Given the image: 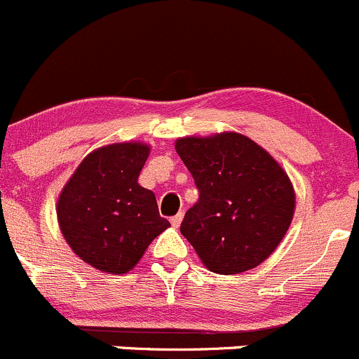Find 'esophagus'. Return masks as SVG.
Segmentation results:
<instances>
[{
  "label": "esophagus",
  "mask_w": 359,
  "mask_h": 359,
  "mask_svg": "<svg viewBox=\"0 0 359 359\" xmlns=\"http://www.w3.org/2000/svg\"><path fill=\"white\" fill-rule=\"evenodd\" d=\"M181 219H183V215H181V212H180V215L172 216V218H171V225L175 226V229H178V226L181 225Z\"/></svg>",
  "instance_id": "obj_1"
}]
</instances>
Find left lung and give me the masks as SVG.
<instances>
[{"label": "left lung", "mask_w": 359, "mask_h": 359, "mask_svg": "<svg viewBox=\"0 0 359 359\" xmlns=\"http://www.w3.org/2000/svg\"><path fill=\"white\" fill-rule=\"evenodd\" d=\"M175 148L201 194L180 230L205 269L239 274L264 264L295 215V188L281 164L239 133L180 137Z\"/></svg>", "instance_id": "obj_1"}]
</instances>
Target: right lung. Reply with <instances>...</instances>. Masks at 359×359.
<instances>
[{
  "mask_svg": "<svg viewBox=\"0 0 359 359\" xmlns=\"http://www.w3.org/2000/svg\"><path fill=\"white\" fill-rule=\"evenodd\" d=\"M150 155L141 141L90 151L57 198V222L78 258L108 274H127L171 223L158 215L155 194L137 183Z\"/></svg>",
  "mask_w": 359,
  "mask_h": 359,
  "instance_id": "add662e5",
  "label": "right lung"
}]
</instances>
